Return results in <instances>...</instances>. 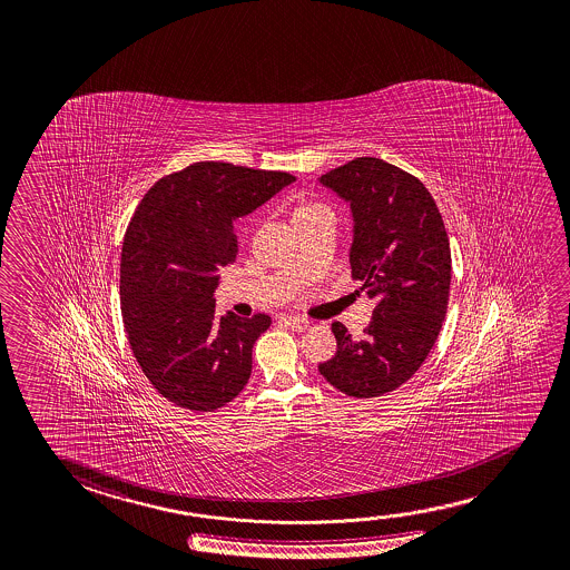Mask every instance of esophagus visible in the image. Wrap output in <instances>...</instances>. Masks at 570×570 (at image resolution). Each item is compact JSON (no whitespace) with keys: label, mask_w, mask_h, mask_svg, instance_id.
<instances>
[{"label":"esophagus","mask_w":570,"mask_h":570,"mask_svg":"<svg viewBox=\"0 0 570 570\" xmlns=\"http://www.w3.org/2000/svg\"><path fill=\"white\" fill-rule=\"evenodd\" d=\"M284 322H286L292 330H296V332H304V330H308L309 327V320H306V317L286 316L284 317Z\"/></svg>","instance_id":"esophagus-1"}]
</instances>
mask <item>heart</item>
Returning a JSON list of instances; mask_svg holds the SVG:
<instances>
[{"instance_id": "heart-1", "label": "heart", "mask_w": 570, "mask_h": 570, "mask_svg": "<svg viewBox=\"0 0 570 570\" xmlns=\"http://www.w3.org/2000/svg\"><path fill=\"white\" fill-rule=\"evenodd\" d=\"M312 208H320V205H306V206H302V208H299V210H312Z\"/></svg>"}]
</instances>
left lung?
Returning <instances> with one entry per match:
<instances>
[{"label":"left lung","mask_w":570,"mask_h":570,"mask_svg":"<svg viewBox=\"0 0 570 570\" xmlns=\"http://www.w3.org/2000/svg\"><path fill=\"white\" fill-rule=\"evenodd\" d=\"M350 205L352 276L375 308L364 340L334 322L337 352L320 374L352 397L397 390L420 370L448 312L451 250L438 205L420 178L375 157L320 177Z\"/></svg>","instance_id":"8db88e82"}]
</instances>
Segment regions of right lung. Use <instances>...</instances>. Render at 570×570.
<instances>
[{
	"label": "right lung",
	"mask_w": 570,
	"mask_h": 570,
	"mask_svg": "<svg viewBox=\"0 0 570 570\" xmlns=\"http://www.w3.org/2000/svg\"><path fill=\"white\" fill-rule=\"evenodd\" d=\"M294 180L203 160L157 180L137 206L122 243V324L142 374L178 407L218 410L248 383L271 317L218 316V271L236 261V218Z\"/></svg>",
	"instance_id": "right-lung-1"
}]
</instances>
